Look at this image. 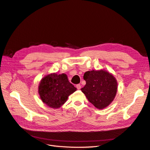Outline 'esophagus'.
Returning a JSON list of instances; mask_svg holds the SVG:
<instances>
[{"instance_id":"1","label":"esophagus","mask_w":150,"mask_h":150,"mask_svg":"<svg viewBox=\"0 0 150 150\" xmlns=\"http://www.w3.org/2000/svg\"><path fill=\"white\" fill-rule=\"evenodd\" d=\"M76 88H77V89L79 90V89H81V86L80 84H77V85H76Z\"/></svg>"}]
</instances>
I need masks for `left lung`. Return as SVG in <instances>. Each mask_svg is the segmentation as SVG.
I'll use <instances>...</instances> for the list:
<instances>
[{"mask_svg":"<svg viewBox=\"0 0 150 150\" xmlns=\"http://www.w3.org/2000/svg\"><path fill=\"white\" fill-rule=\"evenodd\" d=\"M83 78L86 84L81 91L95 107L101 110L113 101L117 92V82L111 74L104 70L89 71L85 72Z\"/></svg>","mask_w":150,"mask_h":150,"instance_id":"1","label":"left lung"}]
</instances>
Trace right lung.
Wrapping results in <instances>:
<instances>
[{
	"instance_id": "right-lung-1",
	"label": "right lung",
	"mask_w": 150,
	"mask_h": 150,
	"mask_svg": "<svg viewBox=\"0 0 150 150\" xmlns=\"http://www.w3.org/2000/svg\"><path fill=\"white\" fill-rule=\"evenodd\" d=\"M77 89L65 74H51L41 80L39 86V94L42 102L52 108L64 104L68 96Z\"/></svg>"
}]
</instances>
